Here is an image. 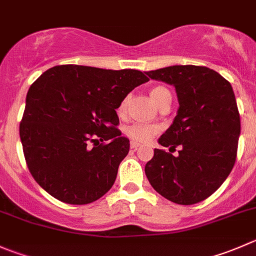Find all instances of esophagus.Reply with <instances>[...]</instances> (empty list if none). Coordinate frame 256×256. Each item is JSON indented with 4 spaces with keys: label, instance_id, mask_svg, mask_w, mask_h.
<instances>
[{
    "label": "esophagus",
    "instance_id": "esophagus-1",
    "mask_svg": "<svg viewBox=\"0 0 256 256\" xmlns=\"http://www.w3.org/2000/svg\"><path fill=\"white\" fill-rule=\"evenodd\" d=\"M140 144L138 142H136V141H131V144H130V148H132V150H138V148H140Z\"/></svg>",
    "mask_w": 256,
    "mask_h": 256
}]
</instances>
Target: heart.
<instances>
[{"instance_id": "b5f03b06", "label": "heart", "mask_w": 256, "mask_h": 256, "mask_svg": "<svg viewBox=\"0 0 256 256\" xmlns=\"http://www.w3.org/2000/svg\"><path fill=\"white\" fill-rule=\"evenodd\" d=\"M168 90L162 86H158V88H154L151 90L150 95L151 98L154 100V102L158 105L162 98L165 95H168ZM128 98H125L118 108V115H124L126 110V106H128ZM158 131H160V126L156 125V124H146V122H132L128 126L125 128V134L131 138V140L136 141V142H146V141L151 140L155 135H158Z\"/></svg>"}]
</instances>
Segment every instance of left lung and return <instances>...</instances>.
I'll return each mask as SVG.
<instances>
[{
    "instance_id": "1",
    "label": "left lung",
    "mask_w": 256,
    "mask_h": 256,
    "mask_svg": "<svg viewBox=\"0 0 256 256\" xmlns=\"http://www.w3.org/2000/svg\"><path fill=\"white\" fill-rule=\"evenodd\" d=\"M152 80L172 85L178 115L158 144L178 155L155 148L145 174L161 196L192 205L208 199L234 168L240 115L228 80L205 66L176 65L148 71Z\"/></svg>"
}]
</instances>
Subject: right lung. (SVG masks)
<instances>
[{"label": "right lung", "mask_w": 256, "mask_h": 256, "mask_svg": "<svg viewBox=\"0 0 256 256\" xmlns=\"http://www.w3.org/2000/svg\"><path fill=\"white\" fill-rule=\"evenodd\" d=\"M148 78L138 70L54 66L31 85L20 124L27 168L51 196L96 202L112 188L130 150L116 108Z\"/></svg>", "instance_id": "right-lung-1"}]
</instances>
